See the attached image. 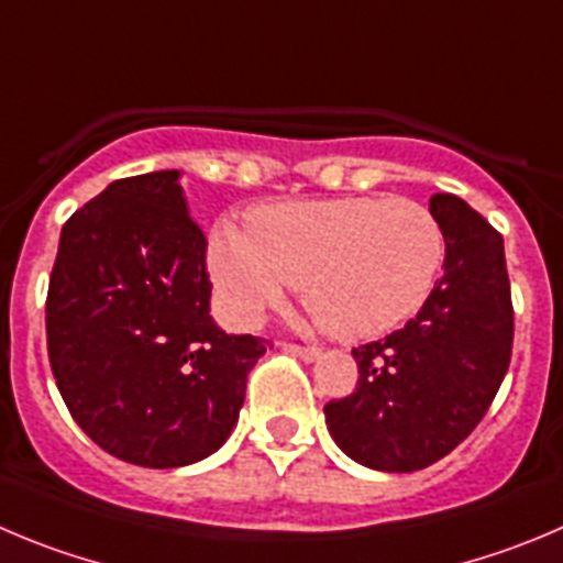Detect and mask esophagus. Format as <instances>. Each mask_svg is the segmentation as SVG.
Returning a JSON list of instances; mask_svg holds the SVG:
<instances>
[{
    "mask_svg": "<svg viewBox=\"0 0 563 563\" xmlns=\"http://www.w3.org/2000/svg\"><path fill=\"white\" fill-rule=\"evenodd\" d=\"M283 350H288V353L299 355L302 361H317L319 358V346H308V344H283Z\"/></svg>",
    "mask_w": 563,
    "mask_h": 563,
    "instance_id": "1",
    "label": "esophagus"
}]
</instances>
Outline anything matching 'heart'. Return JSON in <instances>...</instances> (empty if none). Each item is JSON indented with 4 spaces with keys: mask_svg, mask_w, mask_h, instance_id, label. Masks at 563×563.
Masks as SVG:
<instances>
[{
    "mask_svg": "<svg viewBox=\"0 0 563 563\" xmlns=\"http://www.w3.org/2000/svg\"><path fill=\"white\" fill-rule=\"evenodd\" d=\"M246 228L219 222L208 241V269L224 308L252 324L299 283L313 322L350 341L417 317L448 252L433 210L406 197L257 205Z\"/></svg>",
    "mask_w": 563,
    "mask_h": 563,
    "instance_id": "heart-1",
    "label": "heart"
}]
</instances>
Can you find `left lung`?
Listing matches in <instances>:
<instances>
[{
	"label": "left lung",
	"mask_w": 563,
	"mask_h": 563,
	"mask_svg": "<svg viewBox=\"0 0 563 563\" xmlns=\"http://www.w3.org/2000/svg\"><path fill=\"white\" fill-rule=\"evenodd\" d=\"M448 252L422 311L353 350L358 386L324 406L328 430L358 464L413 472L477 428L511 364L514 306L503 235L453 194H433Z\"/></svg>",
	"instance_id": "obj_1"
}]
</instances>
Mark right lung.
<instances>
[{
  "label": "right lung",
  "mask_w": 563,
  "mask_h": 563,
  "mask_svg": "<svg viewBox=\"0 0 563 563\" xmlns=\"http://www.w3.org/2000/svg\"><path fill=\"white\" fill-rule=\"evenodd\" d=\"M180 172L115 180L60 230L46 294L57 391L104 453L150 470L208 459L269 341L210 319L208 239Z\"/></svg>",
  "instance_id": "obj_1"
}]
</instances>
